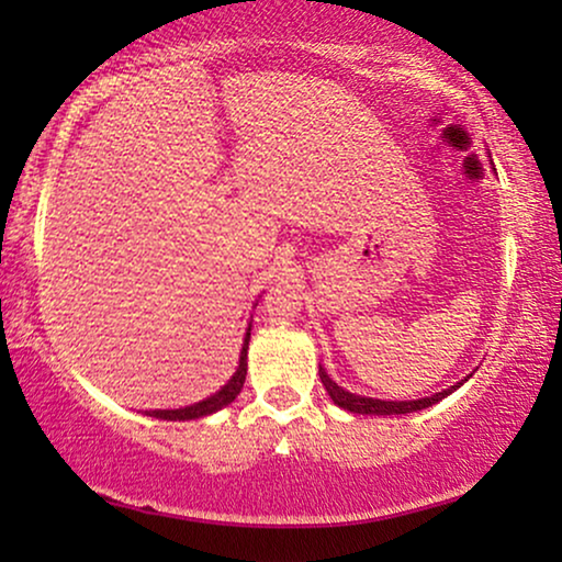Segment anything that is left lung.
Masks as SVG:
<instances>
[{
	"instance_id": "1",
	"label": "left lung",
	"mask_w": 562,
	"mask_h": 562,
	"mask_svg": "<svg viewBox=\"0 0 562 562\" xmlns=\"http://www.w3.org/2000/svg\"><path fill=\"white\" fill-rule=\"evenodd\" d=\"M319 379H322V383H325L329 398H333L337 406H342V409H348L352 414H412V412L427 409V406L442 402L445 396H450L452 391L463 386V381H468V375L460 383H456V386H450V389H445V391H437V394H432V396L414 398V402H383V398L350 394V391H345L342 386H337V383L329 379L327 371L322 366H319Z\"/></svg>"
}]
</instances>
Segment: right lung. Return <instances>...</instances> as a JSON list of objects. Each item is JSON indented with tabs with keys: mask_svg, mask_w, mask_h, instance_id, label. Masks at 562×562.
<instances>
[{
	"mask_svg": "<svg viewBox=\"0 0 562 562\" xmlns=\"http://www.w3.org/2000/svg\"><path fill=\"white\" fill-rule=\"evenodd\" d=\"M248 342H250V327L248 333H245V342H243V350H240V366H237V371L233 379H229L225 386H222L217 394H212L210 398H204V402L199 404H191V406H183V409H156V412H148V417H156V419H171V422H183V419H199V417H206V414L222 409V406H227L229 402H235V396L240 394L243 383H245V373H248Z\"/></svg>",
	"mask_w": 562,
	"mask_h": 562,
	"instance_id": "add662e5",
	"label": "right lung"
}]
</instances>
